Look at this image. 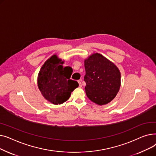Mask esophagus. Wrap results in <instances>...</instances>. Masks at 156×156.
<instances>
[{"label": "esophagus", "instance_id": "1", "mask_svg": "<svg viewBox=\"0 0 156 156\" xmlns=\"http://www.w3.org/2000/svg\"><path fill=\"white\" fill-rule=\"evenodd\" d=\"M81 80H78V83H79L80 87H81V86H82V85H81Z\"/></svg>", "mask_w": 156, "mask_h": 156}]
</instances>
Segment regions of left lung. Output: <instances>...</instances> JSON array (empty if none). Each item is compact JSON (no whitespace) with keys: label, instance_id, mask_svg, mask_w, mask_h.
Listing matches in <instances>:
<instances>
[{"label":"left lung","instance_id":"left-lung-1","mask_svg":"<svg viewBox=\"0 0 156 156\" xmlns=\"http://www.w3.org/2000/svg\"><path fill=\"white\" fill-rule=\"evenodd\" d=\"M85 89L88 99L99 105L110 102L121 85V74L116 65L95 53L85 61Z\"/></svg>","mask_w":156,"mask_h":156}]
</instances>
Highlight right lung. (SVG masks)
<instances>
[{"label": "right lung", "mask_w": 156, "mask_h": 156, "mask_svg": "<svg viewBox=\"0 0 156 156\" xmlns=\"http://www.w3.org/2000/svg\"><path fill=\"white\" fill-rule=\"evenodd\" d=\"M61 59L54 55L41 68L38 77V86L45 99L54 104L66 101L78 86L76 81L70 80V67H64Z\"/></svg>", "instance_id": "add662e5"}]
</instances>
